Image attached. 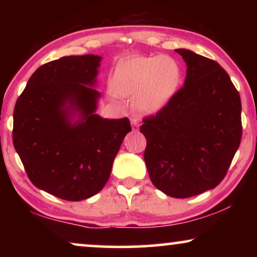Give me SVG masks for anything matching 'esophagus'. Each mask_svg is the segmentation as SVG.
I'll return each mask as SVG.
<instances>
[{"instance_id":"esophagus-1","label":"esophagus","mask_w":257,"mask_h":257,"mask_svg":"<svg viewBox=\"0 0 257 257\" xmlns=\"http://www.w3.org/2000/svg\"><path fill=\"white\" fill-rule=\"evenodd\" d=\"M131 124H132V130L133 131H138L139 130V122L137 120L136 118H132L131 119Z\"/></svg>"}]
</instances>
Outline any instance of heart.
<instances>
[{
  "label": "heart",
  "instance_id": "heart-1",
  "mask_svg": "<svg viewBox=\"0 0 257 257\" xmlns=\"http://www.w3.org/2000/svg\"><path fill=\"white\" fill-rule=\"evenodd\" d=\"M180 80V66L173 58L150 56L119 64L112 87L118 96L135 98V107L140 113L153 114L171 100Z\"/></svg>",
  "mask_w": 257,
  "mask_h": 257
}]
</instances>
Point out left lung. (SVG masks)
I'll use <instances>...</instances> for the list:
<instances>
[{"instance_id":"obj_1","label":"left lung","mask_w":257,"mask_h":257,"mask_svg":"<svg viewBox=\"0 0 257 257\" xmlns=\"http://www.w3.org/2000/svg\"><path fill=\"white\" fill-rule=\"evenodd\" d=\"M184 86L156 115L144 119V159L151 181L172 198L215 188L240 146L241 99L219 63L187 49Z\"/></svg>"}]
</instances>
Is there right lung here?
I'll return each mask as SVG.
<instances>
[{
	"label": "right lung",
	"instance_id": "right-lung-1",
	"mask_svg": "<svg viewBox=\"0 0 257 257\" xmlns=\"http://www.w3.org/2000/svg\"><path fill=\"white\" fill-rule=\"evenodd\" d=\"M101 57L65 56L42 65L14 110L13 142L30 181L68 201L100 192L125 136L128 118L96 113Z\"/></svg>",
	"mask_w": 257,
	"mask_h": 257
}]
</instances>
